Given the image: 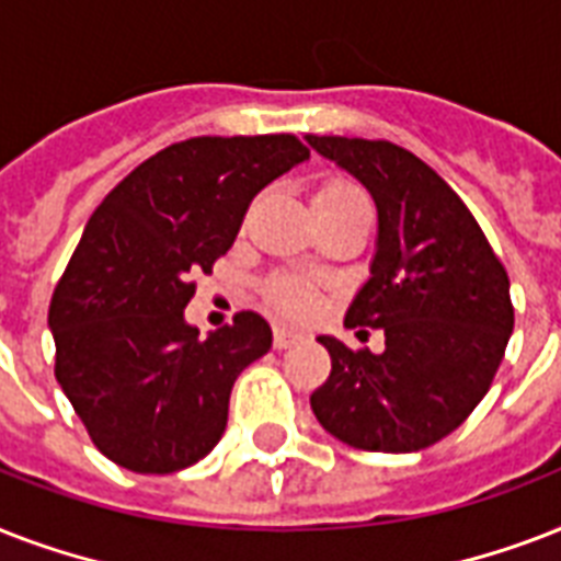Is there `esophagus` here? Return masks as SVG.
<instances>
[{
    "label": "esophagus",
    "instance_id": "34e87169",
    "mask_svg": "<svg viewBox=\"0 0 561 561\" xmlns=\"http://www.w3.org/2000/svg\"><path fill=\"white\" fill-rule=\"evenodd\" d=\"M302 334L297 329H288V325H273V346L276 350H288L290 343H297Z\"/></svg>",
    "mask_w": 561,
    "mask_h": 561
}]
</instances>
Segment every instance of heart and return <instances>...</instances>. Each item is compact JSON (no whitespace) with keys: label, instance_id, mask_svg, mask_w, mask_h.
<instances>
[{"label":"heart","instance_id":"1","mask_svg":"<svg viewBox=\"0 0 561 561\" xmlns=\"http://www.w3.org/2000/svg\"><path fill=\"white\" fill-rule=\"evenodd\" d=\"M314 201H367L352 180H329L317 188ZM264 297L282 314H306L314 308V288L297 276H273L264 282Z\"/></svg>","mask_w":561,"mask_h":561}]
</instances>
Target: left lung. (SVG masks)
Returning <instances> with one entry per match:
<instances>
[{"mask_svg": "<svg viewBox=\"0 0 561 561\" xmlns=\"http://www.w3.org/2000/svg\"><path fill=\"white\" fill-rule=\"evenodd\" d=\"M378 206L373 276L350 329H381L383 352L317 337L332 373L311 392L320 425L360 451L408 454L460 427L492 387L515 308L483 229L431 165L387 139L308 136Z\"/></svg>", "mask_w": 561, "mask_h": 561, "instance_id": "obj_1", "label": "left lung"}]
</instances>
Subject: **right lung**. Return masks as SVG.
Segmentation results:
<instances>
[{
    "label": "right lung",
    "mask_w": 561,
    "mask_h": 561,
    "mask_svg": "<svg viewBox=\"0 0 561 561\" xmlns=\"http://www.w3.org/2000/svg\"><path fill=\"white\" fill-rule=\"evenodd\" d=\"M306 157L294 134L194 136L153 153L92 211L48 325L57 383L107 460L171 474L218 445L232 383L271 350V325L238 311L201 337L183 308L250 201Z\"/></svg>",
    "instance_id": "1"
}]
</instances>
